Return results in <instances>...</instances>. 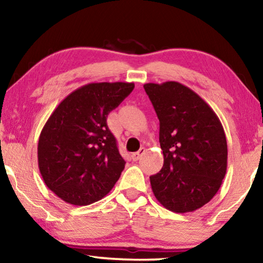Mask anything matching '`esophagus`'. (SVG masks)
Returning <instances> with one entry per match:
<instances>
[{"label":"esophagus","instance_id":"obj_1","mask_svg":"<svg viewBox=\"0 0 263 263\" xmlns=\"http://www.w3.org/2000/svg\"><path fill=\"white\" fill-rule=\"evenodd\" d=\"M144 153H145V148H140L139 151H138V152L132 154V160H133V161H137V160H139L142 157V154H144Z\"/></svg>","mask_w":263,"mask_h":263}]
</instances>
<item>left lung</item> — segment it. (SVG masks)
I'll return each instance as SVG.
<instances>
[{"instance_id":"8db88e82","label":"left lung","mask_w":263,"mask_h":263,"mask_svg":"<svg viewBox=\"0 0 263 263\" xmlns=\"http://www.w3.org/2000/svg\"><path fill=\"white\" fill-rule=\"evenodd\" d=\"M160 122L163 166L149 176L155 198L173 212L210 202L228 168L224 128L210 105L179 82L144 84Z\"/></svg>"}]
</instances>
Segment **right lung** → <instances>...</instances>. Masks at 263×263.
I'll return each instance as SVG.
<instances>
[{
  "label": "right lung",
  "instance_id": "add662e5",
  "mask_svg": "<svg viewBox=\"0 0 263 263\" xmlns=\"http://www.w3.org/2000/svg\"><path fill=\"white\" fill-rule=\"evenodd\" d=\"M135 83H88L62 100L39 136L38 166L48 189L73 205L100 201L114 188L125 160L106 117Z\"/></svg>",
  "mask_w": 263,
  "mask_h": 263
}]
</instances>
